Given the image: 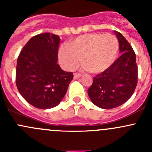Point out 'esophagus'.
<instances>
[{
    "label": "esophagus",
    "instance_id": "1",
    "mask_svg": "<svg viewBox=\"0 0 152 152\" xmlns=\"http://www.w3.org/2000/svg\"><path fill=\"white\" fill-rule=\"evenodd\" d=\"M81 76H82V75H81L80 73H75L74 75H73V78H74V79H79V77H81Z\"/></svg>",
    "mask_w": 152,
    "mask_h": 152
}]
</instances>
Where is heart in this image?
<instances>
[{
    "instance_id": "heart-1",
    "label": "heart",
    "mask_w": 152,
    "mask_h": 152,
    "mask_svg": "<svg viewBox=\"0 0 152 152\" xmlns=\"http://www.w3.org/2000/svg\"><path fill=\"white\" fill-rule=\"evenodd\" d=\"M119 49L117 38L113 34L93 33L79 37L67 45L60 47L59 60L65 70L79 65L93 73L104 71L114 63Z\"/></svg>"
}]
</instances>
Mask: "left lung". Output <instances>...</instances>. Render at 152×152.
Returning <instances> with one entry per match:
<instances>
[{
    "mask_svg": "<svg viewBox=\"0 0 152 152\" xmlns=\"http://www.w3.org/2000/svg\"><path fill=\"white\" fill-rule=\"evenodd\" d=\"M114 32L121 54L108 69L93 78L87 90L92 102L105 110L125 103L132 96L137 84L135 53L120 32Z\"/></svg>",
    "mask_w": 152,
    "mask_h": 152,
    "instance_id": "left-lung-1",
    "label": "left lung"
}]
</instances>
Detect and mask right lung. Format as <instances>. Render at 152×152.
<instances>
[{
	"label": "right lung",
	"instance_id": "right-lung-1",
	"mask_svg": "<svg viewBox=\"0 0 152 152\" xmlns=\"http://www.w3.org/2000/svg\"><path fill=\"white\" fill-rule=\"evenodd\" d=\"M59 36L39 34L31 38L17 61L16 85L31 105L41 110L59 104L73 78L57 64Z\"/></svg>",
	"mask_w": 152,
	"mask_h": 152
}]
</instances>
